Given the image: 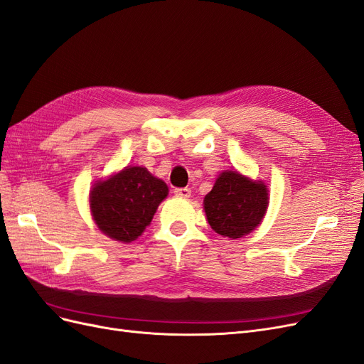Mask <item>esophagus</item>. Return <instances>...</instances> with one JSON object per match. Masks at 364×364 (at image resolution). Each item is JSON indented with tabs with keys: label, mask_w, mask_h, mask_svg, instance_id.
<instances>
[{
	"label": "esophagus",
	"mask_w": 364,
	"mask_h": 364,
	"mask_svg": "<svg viewBox=\"0 0 364 364\" xmlns=\"http://www.w3.org/2000/svg\"><path fill=\"white\" fill-rule=\"evenodd\" d=\"M174 194L178 197H183V199H188V197L191 196V190L186 188V186H183V188H176Z\"/></svg>",
	"instance_id": "esophagus-1"
}]
</instances>
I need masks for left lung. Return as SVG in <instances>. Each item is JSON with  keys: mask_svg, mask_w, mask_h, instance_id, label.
Segmentation results:
<instances>
[{"mask_svg": "<svg viewBox=\"0 0 364 364\" xmlns=\"http://www.w3.org/2000/svg\"><path fill=\"white\" fill-rule=\"evenodd\" d=\"M269 206V190L238 171H223L205 196L206 220L217 234L241 238L259 226Z\"/></svg>", "mask_w": 364, "mask_h": 364, "instance_id": "8db88e82", "label": "left lung"}]
</instances>
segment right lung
<instances>
[{
	"mask_svg": "<svg viewBox=\"0 0 364 364\" xmlns=\"http://www.w3.org/2000/svg\"><path fill=\"white\" fill-rule=\"evenodd\" d=\"M168 186L144 167H126L106 181H97L90 208L97 228L109 238L130 243L150 225Z\"/></svg>",
	"mask_w": 364,
	"mask_h": 364,
	"instance_id": "1",
	"label": "right lung"
}]
</instances>
